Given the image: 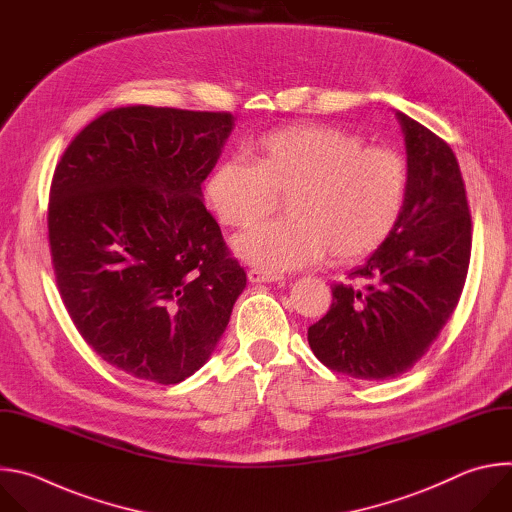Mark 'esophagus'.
<instances>
[{"label": "esophagus", "mask_w": 512, "mask_h": 512, "mask_svg": "<svg viewBox=\"0 0 512 512\" xmlns=\"http://www.w3.org/2000/svg\"><path fill=\"white\" fill-rule=\"evenodd\" d=\"M248 280L252 284H258V282H278L282 280L280 274H270V272H264V270H258V268H252L248 270Z\"/></svg>", "instance_id": "esophagus-1"}]
</instances>
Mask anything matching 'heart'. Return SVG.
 <instances>
[{
  "instance_id": "obj_1",
  "label": "heart",
  "mask_w": 512,
  "mask_h": 512,
  "mask_svg": "<svg viewBox=\"0 0 512 512\" xmlns=\"http://www.w3.org/2000/svg\"><path fill=\"white\" fill-rule=\"evenodd\" d=\"M246 159L218 161L203 199L228 228H250L284 197L286 218L234 240V252L278 274L321 260L353 262L373 254L397 228L410 193L405 159L363 147L351 131L292 125L244 143Z\"/></svg>"
}]
</instances>
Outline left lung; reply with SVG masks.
I'll return each mask as SVG.
<instances>
[{
    "instance_id": "1",
    "label": "left lung",
    "mask_w": 512,
    "mask_h": 512,
    "mask_svg": "<svg viewBox=\"0 0 512 512\" xmlns=\"http://www.w3.org/2000/svg\"><path fill=\"white\" fill-rule=\"evenodd\" d=\"M405 137L410 193L405 212L369 260L367 280L333 286L329 313L309 327V345L329 369L355 379H389L412 369L438 339L460 300L472 222L450 145L395 111Z\"/></svg>"
}]
</instances>
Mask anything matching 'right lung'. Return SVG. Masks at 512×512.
Here are the masks:
<instances>
[{
  "label": "right lung",
  "mask_w": 512,
  "mask_h": 512,
  "mask_svg": "<svg viewBox=\"0 0 512 512\" xmlns=\"http://www.w3.org/2000/svg\"><path fill=\"white\" fill-rule=\"evenodd\" d=\"M230 113L121 107L56 165L48 236L62 300L113 367L171 385L214 353L246 272L203 206Z\"/></svg>",
  "instance_id": "1"
}]
</instances>
